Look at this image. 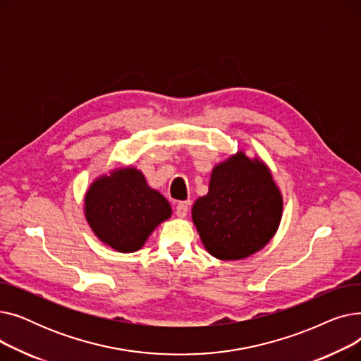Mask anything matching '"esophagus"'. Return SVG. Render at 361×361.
<instances>
[{
	"mask_svg": "<svg viewBox=\"0 0 361 361\" xmlns=\"http://www.w3.org/2000/svg\"><path fill=\"white\" fill-rule=\"evenodd\" d=\"M188 207H190V200H184V202H178L177 207H176V214L178 218H184L188 212Z\"/></svg>",
	"mask_w": 361,
	"mask_h": 361,
	"instance_id": "1",
	"label": "esophagus"
}]
</instances>
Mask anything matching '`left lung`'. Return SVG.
<instances>
[{"mask_svg":"<svg viewBox=\"0 0 361 361\" xmlns=\"http://www.w3.org/2000/svg\"><path fill=\"white\" fill-rule=\"evenodd\" d=\"M282 207V195L268 165L238 150L214 166L209 190L195 202L192 218L214 257L240 260L271 241Z\"/></svg>","mask_w":361,"mask_h":361,"instance_id":"8db88e82","label":"left lung"}]
</instances>
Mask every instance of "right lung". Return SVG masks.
Instances as JSON below:
<instances>
[{"label":"right lung","instance_id":"right-lung-1","mask_svg":"<svg viewBox=\"0 0 361 361\" xmlns=\"http://www.w3.org/2000/svg\"><path fill=\"white\" fill-rule=\"evenodd\" d=\"M85 216L102 243L120 253H133L173 209L142 171L124 166L94 180L85 195Z\"/></svg>","mask_w":361,"mask_h":361}]
</instances>
